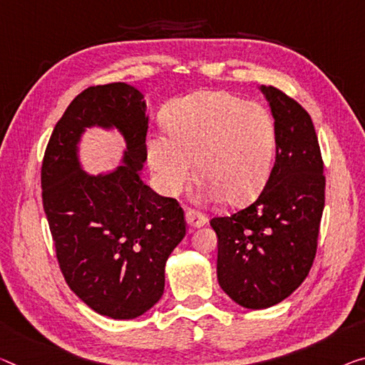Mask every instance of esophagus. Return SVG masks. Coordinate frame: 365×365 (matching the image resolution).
<instances>
[{"label":"esophagus","instance_id":"esophagus-1","mask_svg":"<svg viewBox=\"0 0 365 365\" xmlns=\"http://www.w3.org/2000/svg\"><path fill=\"white\" fill-rule=\"evenodd\" d=\"M186 222H187L189 230L200 228L207 223V217L202 215L200 212L194 210V209H186Z\"/></svg>","mask_w":365,"mask_h":365}]
</instances>
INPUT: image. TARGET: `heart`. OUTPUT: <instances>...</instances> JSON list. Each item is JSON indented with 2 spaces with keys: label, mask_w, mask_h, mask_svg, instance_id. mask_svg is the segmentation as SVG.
Here are the masks:
<instances>
[{
  "label": "heart",
  "mask_w": 365,
  "mask_h": 365,
  "mask_svg": "<svg viewBox=\"0 0 365 365\" xmlns=\"http://www.w3.org/2000/svg\"><path fill=\"white\" fill-rule=\"evenodd\" d=\"M168 130L147 138V158L155 184L176 195L190 181L195 160L199 199L223 195L238 205L264 186L277 147L276 120L266 106L227 91H200L178 99L168 109Z\"/></svg>",
  "instance_id": "obj_1"
}]
</instances>
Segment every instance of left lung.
Here are the masks:
<instances>
[{
    "instance_id": "8db88e82",
    "label": "left lung",
    "mask_w": 365,
    "mask_h": 365,
    "mask_svg": "<svg viewBox=\"0 0 365 365\" xmlns=\"http://www.w3.org/2000/svg\"><path fill=\"white\" fill-rule=\"evenodd\" d=\"M261 91L277 127L272 171L250 207L210 220L218 238V284L251 310L279 304L304 282L324 207L323 160L310 114L277 88Z\"/></svg>"
}]
</instances>
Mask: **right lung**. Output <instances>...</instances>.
Segmentation results:
<instances>
[{"mask_svg": "<svg viewBox=\"0 0 365 365\" xmlns=\"http://www.w3.org/2000/svg\"><path fill=\"white\" fill-rule=\"evenodd\" d=\"M89 126L117 128L124 165L93 177L81 170L77 143ZM147 103L125 83L78 94L55 125L42 161V202L61 274L99 315L130 319L161 299L165 266L186 235L184 210L143 182Z\"/></svg>", "mask_w": 365, "mask_h": 365, "instance_id": "add662e5", "label": "right lung"}]
</instances>
